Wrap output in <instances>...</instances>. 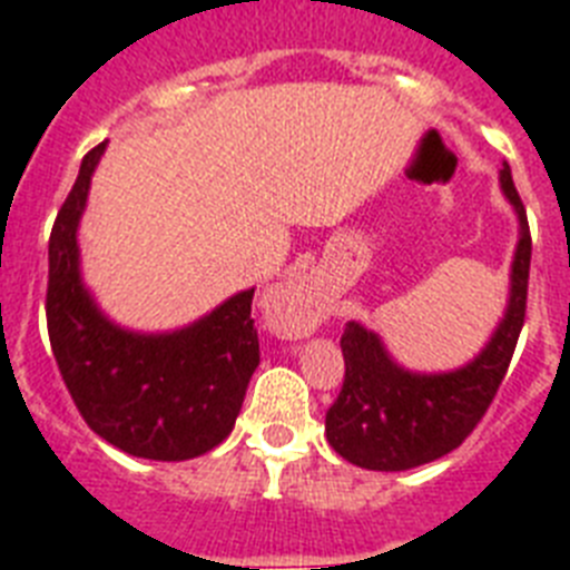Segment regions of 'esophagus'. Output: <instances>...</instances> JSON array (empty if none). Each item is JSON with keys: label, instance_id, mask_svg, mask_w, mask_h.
I'll use <instances>...</instances> for the list:
<instances>
[{"label": "esophagus", "instance_id": "obj_1", "mask_svg": "<svg viewBox=\"0 0 570 570\" xmlns=\"http://www.w3.org/2000/svg\"><path fill=\"white\" fill-rule=\"evenodd\" d=\"M322 320H325V305H320L308 291L291 288L282 294L276 322H279V331L288 336V340L308 336L311 331H316V325H320Z\"/></svg>", "mask_w": 570, "mask_h": 570}]
</instances>
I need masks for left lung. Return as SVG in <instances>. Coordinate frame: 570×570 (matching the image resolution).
<instances>
[{"label": "left lung", "instance_id": "obj_1", "mask_svg": "<svg viewBox=\"0 0 570 570\" xmlns=\"http://www.w3.org/2000/svg\"><path fill=\"white\" fill-rule=\"evenodd\" d=\"M500 185L520 219L511 265V296L491 342L468 365L448 374H414L391 360L380 336L347 322L342 334L345 382L325 414V434L342 460L367 471H407L451 454L465 442L500 391L520 340L528 302L531 230L511 168Z\"/></svg>", "mask_w": 570, "mask_h": 570}]
</instances>
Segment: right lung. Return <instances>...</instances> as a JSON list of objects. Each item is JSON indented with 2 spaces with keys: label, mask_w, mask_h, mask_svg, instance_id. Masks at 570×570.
<instances>
[{
  "label": "right lung",
  "mask_w": 570,
  "mask_h": 570,
  "mask_svg": "<svg viewBox=\"0 0 570 570\" xmlns=\"http://www.w3.org/2000/svg\"><path fill=\"white\" fill-rule=\"evenodd\" d=\"M105 142L88 150L48 242V336L70 400L94 434L159 462L208 454L234 431L259 336L254 288L188 328L134 334L108 320L79 274L77 228Z\"/></svg>",
  "instance_id": "add662e5"
}]
</instances>
